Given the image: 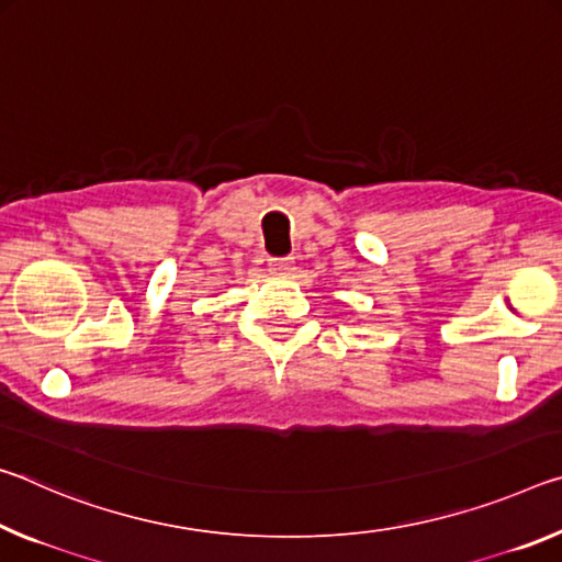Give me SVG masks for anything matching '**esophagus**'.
Returning a JSON list of instances; mask_svg holds the SVG:
<instances>
[{
	"label": "esophagus",
	"instance_id": "esophagus-1",
	"mask_svg": "<svg viewBox=\"0 0 562 562\" xmlns=\"http://www.w3.org/2000/svg\"><path fill=\"white\" fill-rule=\"evenodd\" d=\"M269 269L276 276H291L293 269H296V263H293V259H271Z\"/></svg>",
	"mask_w": 562,
	"mask_h": 562
}]
</instances>
